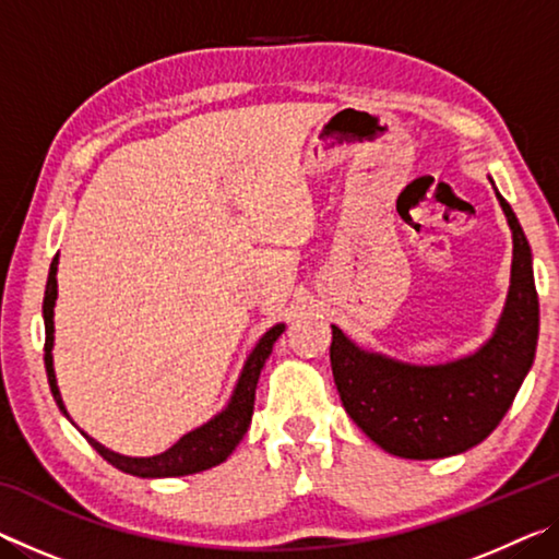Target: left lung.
<instances>
[{
  "label": "left lung",
  "instance_id": "8db88e82",
  "mask_svg": "<svg viewBox=\"0 0 559 559\" xmlns=\"http://www.w3.org/2000/svg\"><path fill=\"white\" fill-rule=\"evenodd\" d=\"M498 200L513 229V271L500 323L476 355L404 365L365 353L333 325L330 365L345 412L394 456L427 461L476 447L503 419L533 367L540 330L533 253L515 212Z\"/></svg>",
  "mask_w": 559,
  "mask_h": 559
}]
</instances>
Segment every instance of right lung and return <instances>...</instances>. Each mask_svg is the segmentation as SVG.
Instances as JSON below:
<instances>
[{"mask_svg":"<svg viewBox=\"0 0 559 559\" xmlns=\"http://www.w3.org/2000/svg\"><path fill=\"white\" fill-rule=\"evenodd\" d=\"M56 263L59 259L51 261L49 281H46V293H44V325H46V343H44V365H46V377H49V386L59 409L66 414V406L61 402L59 386H56V374H53V302H56ZM286 325H273L266 335L259 340V345L253 347L243 365V372L239 377V384H236L234 396L226 409L214 416L212 421H206L204 427L189 431L187 437L179 439L173 449L153 459H130L120 456V453H112L106 447H100L98 441L91 437L88 443L96 449L103 459H106L110 466L120 468L122 473H132V476L140 478H167V476H187V473H200L216 466V463L226 461V456L236 449V443L243 439L246 429L251 424L253 414V400H257V384L259 374L266 365V359L276 343L278 335L283 333ZM69 416V414H66Z\"/></svg>","mask_w":559,"mask_h":559,"instance_id":"1","label":"right lung"}]
</instances>
